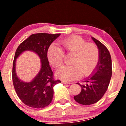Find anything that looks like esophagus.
<instances>
[{
    "label": "esophagus",
    "mask_w": 126,
    "mask_h": 126,
    "mask_svg": "<svg viewBox=\"0 0 126 126\" xmlns=\"http://www.w3.org/2000/svg\"><path fill=\"white\" fill-rule=\"evenodd\" d=\"M62 83H64V84H70V82H66V81H64V80H63L62 81Z\"/></svg>",
    "instance_id": "34e87169"
}]
</instances>
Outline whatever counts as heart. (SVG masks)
Listing matches in <instances>:
<instances>
[{
  "instance_id": "heart-1",
  "label": "heart",
  "mask_w": 126,
  "mask_h": 126,
  "mask_svg": "<svg viewBox=\"0 0 126 126\" xmlns=\"http://www.w3.org/2000/svg\"><path fill=\"white\" fill-rule=\"evenodd\" d=\"M61 48L57 46H50L47 55L50 64L58 68L63 63L64 52L74 54L72 66H63L58 69L56 75L59 79L71 81L82 76H88L94 70L99 60V50L96 44L87 43L79 36H72L59 41Z\"/></svg>"
}]
</instances>
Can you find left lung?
I'll return each mask as SVG.
<instances>
[{
    "mask_svg": "<svg viewBox=\"0 0 126 126\" xmlns=\"http://www.w3.org/2000/svg\"><path fill=\"white\" fill-rule=\"evenodd\" d=\"M99 50V60L92 75L77 83L82 88L81 92L74 97L82 105H91L99 101L107 90L112 74L111 58L107 48L99 41L91 37Z\"/></svg>",
    "mask_w": 126,
    "mask_h": 126,
    "instance_id": "1",
    "label": "left lung"
}]
</instances>
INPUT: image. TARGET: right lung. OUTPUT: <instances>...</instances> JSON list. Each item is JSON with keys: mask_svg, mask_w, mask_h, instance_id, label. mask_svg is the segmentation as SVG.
Masks as SVG:
<instances>
[{"mask_svg": "<svg viewBox=\"0 0 126 126\" xmlns=\"http://www.w3.org/2000/svg\"><path fill=\"white\" fill-rule=\"evenodd\" d=\"M60 35V33L33 34L20 44L15 52L12 70L13 85L20 99L30 107L41 109L49 105L53 98L54 87L57 83H61L59 80H54L47 55L50 45ZM27 50L36 53L41 59L42 64L38 74L29 82L20 80L16 72V59Z\"/></svg>", "mask_w": 126, "mask_h": 126, "instance_id": "1", "label": "right lung"}]
</instances>
